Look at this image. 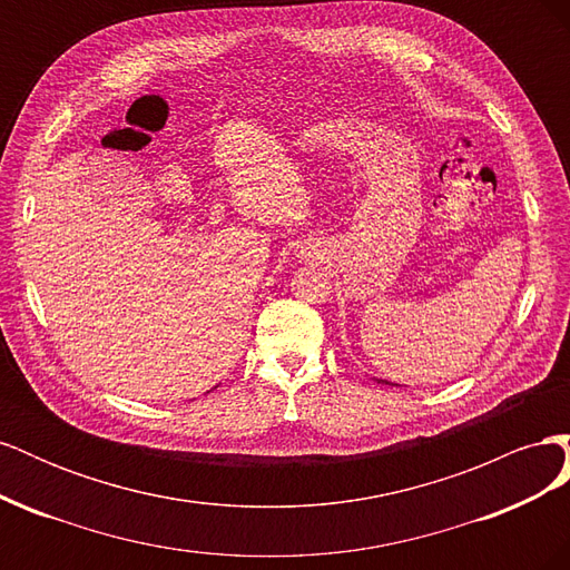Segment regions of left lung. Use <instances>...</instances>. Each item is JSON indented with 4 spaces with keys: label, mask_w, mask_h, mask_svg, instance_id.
Instances as JSON below:
<instances>
[{
    "label": "left lung",
    "mask_w": 570,
    "mask_h": 570,
    "mask_svg": "<svg viewBox=\"0 0 570 570\" xmlns=\"http://www.w3.org/2000/svg\"><path fill=\"white\" fill-rule=\"evenodd\" d=\"M377 383H385V385H390V383H387V381H377Z\"/></svg>",
    "instance_id": "1"
}]
</instances>
